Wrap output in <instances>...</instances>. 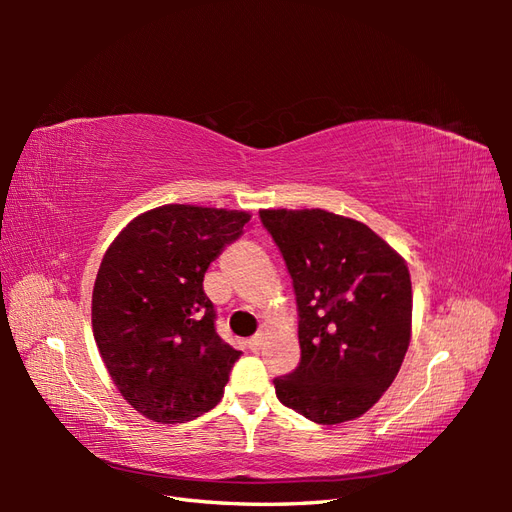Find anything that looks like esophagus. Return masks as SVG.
Here are the masks:
<instances>
[{"label":"esophagus","instance_id":"obj_1","mask_svg":"<svg viewBox=\"0 0 512 512\" xmlns=\"http://www.w3.org/2000/svg\"><path fill=\"white\" fill-rule=\"evenodd\" d=\"M262 344H265V337L262 335H254L250 342H247V348H250L252 352H258L262 348Z\"/></svg>","mask_w":512,"mask_h":512}]
</instances>
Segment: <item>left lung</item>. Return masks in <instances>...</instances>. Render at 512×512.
Listing matches in <instances>:
<instances>
[{"label": "left lung", "instance_id": "left-lung-1", "mask_svg": "<svg viewBox=\"0 0 512 512\" xmlns=\"http://www.w3.org/2000/svg\"><path fill=\"white\" fill-rule=\"evenodd\" d=\"M299 309L301 363L275 378L284 406L318 425L365 414L393 384L412 335L406 260L363 222L324 209H262Z\"/></svg>", "mask_w": 512, "mask_h": 512}]
</instances>
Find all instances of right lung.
<instances>
[{"instance_id": "obj_1", "label": "right lung", "mask_w": 512, "mask_h": 512, "mask_svg": "<svg viewBox=\"0 0 512 512\" xmlns=\"http://www.w3.org/2000/svg\"><path fill=\"white\" fill-rule=\"evenodd\" d=\"M252 215L196 205L145 211L108 245L91 297L102 361L128 404L156 423L218 406L241 356L215 333L205 273Z\"/></svg>"}]
</instances>
